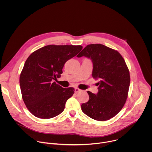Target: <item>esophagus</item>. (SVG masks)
<instances>
[{"instance_id":"34e87169","label":"esophagus","mask_w":152,"mask_h":152,"mask_svg":"<svg viewBox=\"0 0 152 152\" xmlns=\"http://www.w3.org/2000/svg\"><path fill=\"white\" fill-rule=\"evenodd\" d=\"M80 91H81V90L79 89V88H77V87H76V88H75V93H78V92H79Z\"/></svg>"}]
</instances>
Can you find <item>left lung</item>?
Instances as JSON below:
<instances>
[{
    "instance_id": "8db88e82",
    "label": "left lung",
    "mask_w": 152,
    "mask_h": 152,
    "mask_svg": "<svg viewBox=\"0 0 152 152\" xmlns=\"http://www.w3.org/2000/svg\"><path fill=\"white\" fill-rule=\"evenodd\" d=\"M83 56L92 60V76L99 82L97 94L87 91L89 100L82 104V111L97 121L110 120L126 102L131 79L128 67L118 51L101 44L87 45L77 57Z\"/></svg>"
}]
</instances>
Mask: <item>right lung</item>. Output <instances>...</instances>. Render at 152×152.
<instances>
[{
	"label": "right lung",
	"instance_id": "right-lung-1",
	"mask_svg": "<svg viewBox=\"0 0 152 152\" xmlns=\"http://www.w3.org/2000/svg\"><path fill=\"white\" fill-rule=\"evenodd\" d=\"M82 49L80 45H48L28 58L20 76V86L23 102L32 115L49 119L63 112L75 88H62L53 80L61 76L64 64Z\"/></svg>",
	"mask_w": 152,
	"mask_h": 152
}]
</instances>
